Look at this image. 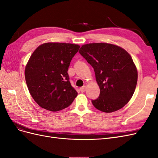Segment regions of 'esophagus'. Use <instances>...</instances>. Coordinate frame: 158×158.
<instances>
[{
	"label": "esophagus",
	"mask_w": 158,
	"mask_h": 158,
	"mask_svg": "<svg viewBox=\"0 0 158 158\" xmlns=\"http://www.w3.org/2000/svg\"><path fill=\"white\" fill-rule=\"evenodd\" d=\"M85 89H86V88H85V85H84V86L81 87V88H80V90L81 92H84L85 91Z\"/></svg>",
	"instance_id": "34e87169"
}]
</instances>
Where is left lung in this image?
Here are the masks:
<instances>
[{"instance_id":"obj_1","label":"left lung","mask_w":158,"mask_h":158,"mask_svg":"<svg viewBox=\"0 0 158 158\" xmlns=\"http://www.w3.org/2000/svg\"><path fill=\"white\" fill-rule=\"evenodd\" d=\"M80 54L94 68L100 89L94 106L106 113L121 109L135 92L138 72L132 57L121 47L105 43L84 45Z\"/></svg>"}]
</instances>
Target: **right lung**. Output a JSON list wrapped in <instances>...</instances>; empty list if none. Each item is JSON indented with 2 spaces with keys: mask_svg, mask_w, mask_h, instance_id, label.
Wrapping results in <instances>:
<instances>
[{
  "mask_svg": "<svg viewBox=\"0 0 158 158\" xmlns=\"http://www.w3.org/2000/svg\"><path fill=\"white\" fill-rule=\"evenodd\" d=\"M79 48L75 44L46 43L33 52L25 78L31 95L41 107L58 111L68 107L77 96L67 71Z\"/></svg>",
  "mask_w": 158,
  "mask_h": 158,
  "instance_id": "1",
  "label": "right lung"
}]
</instances>
